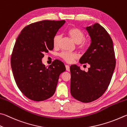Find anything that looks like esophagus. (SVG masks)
I'll return each instance as SVG.
<instances>
[{
    "instance_id": "esophagus-1",
    "label": "esophagus",
    "mask_w": 127,
    "mask_h": 127,
    "mask_svg": "<svg viewBox=\"0 0 127 127\" xmlns=\"http://www.w3.org/2000/svg\"><path fill=\"white\" fill-rule=\"evenodd\" d=\"M65 67L66 70H67V71H70V66L68 65H65Z\"/></svg>"
}]
</instances>
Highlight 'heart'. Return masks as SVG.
Wrapping results in <instances>:
<instances>
[{"label": "heart", "mask_w": 127, "mask_h": 127, "mask_svg": "<svg viewBox=\"0 0 127 127\" xmlns=\"http://www.w3.org/2000/svg\"><path fill=\"white\" fill-rule=\"evenodd\" d=\"M68 34L75 43L79 44V48L82 51H85L90 46V42L88 39H84L85 37L84 33L78 28H71L68 31ZM62 38L61 34H56L53 38V43L55 47H59ZM59 56L67 63H72L74 60L78 57L76 53L63 51L59 54Z\"/></svg>", "instance_id": "1"}]
</instances>
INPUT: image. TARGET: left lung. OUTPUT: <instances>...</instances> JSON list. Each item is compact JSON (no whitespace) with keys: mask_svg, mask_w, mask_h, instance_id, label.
<instances>
[{"mask_svg":"<svg viewBox=\"0 0 127 127\" xmlns=\"http://www.w3.org/2000/svg\"><path fill=\"white\" fill-rule=\"evenodd\" d=\"M86 30L92 42L79 62L88 63L90 67L85 72L76 65L70 66V93L77 100L90 103L101 96L108 89L116 62L113 41L105 29L95 23Z\"/></svg>","mask_w":127,"mask_h":127,"instance_id":"left-lung-1","label":"left lung"}]
</instances>
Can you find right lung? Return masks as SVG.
I'll return each instance as SVG.
<instances>
[{
    "label": "right lung",
    "mask_w": 127,
    "mask_h": 127,
    "mask_svg": "<svg viewBox=\"0 0 127 127\" xmlns=\"http://www.w3.org/2000/svg\"><path fill=\"white\" fill-rule=\"evenodd\" d=\"M65 23L64 20L35 22L25 27L17 38L11 56V67L17 86L28 99L43 101L55 93L65 66L55 60L46 67L42 59L44 52L53 49V38Z\"/></svg>",
    "instance_id": "1"
}]
</instances>
